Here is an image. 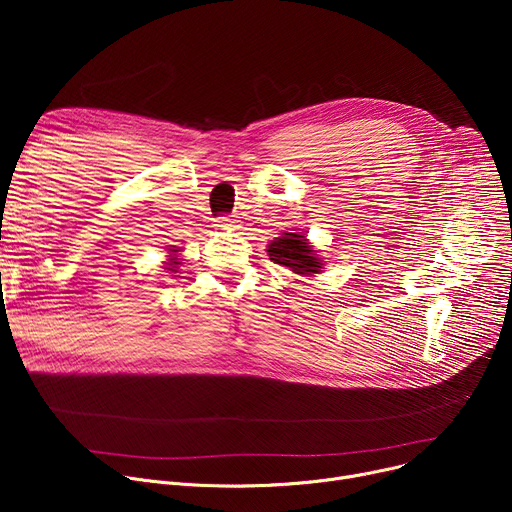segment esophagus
<instances>
[{
  "label": "esophagus",
  "mask_w": 512,
  "mask_h": 512,
  "mask_svg": "<svg viewBox=\"0 0 512 512\" xmlns=\"http://www.w3.org/2000/svg\"><path fill=\"white\" fill-rule=\"evenodd\" d=\"M218 226H220L222 230H234V228H238V220H234L232 215H222Z\"/></svg>",
  "instance_id": "34e87169"
}]
</instances>
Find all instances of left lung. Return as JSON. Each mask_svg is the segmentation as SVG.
I'll return each instance as SVG.
<instances>
[{
	"mask_svg": "<svg viewBox=\"0 0 512 512\" xmlns=\"http://www.w3.org/2000/svg\"><path fill=\"white\" fill-rule=\"evenodd\" d=\"M270 259L288 270L297 274H315L321 263L311 251L309 242L305 236L297 232H284L280 238L272 240V245L267 247Z\"/></svg>",
	"mask_w": 512,
	"mask_h": 512,
	"instance_id": "8db88e82",
	"label": "left lung"
}]
</instances>
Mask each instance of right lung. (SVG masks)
I'll use <instances>...</instances> for the list:
<instances>
[{"label":"right lung","mask_w":512,"mask_h":512,"mask_svg":"<svg viewBox=\"0 0 512 512\" xmlns=\"http://www.w3.org/2000/svg\"><path fill=\"white\" fill-rule=\"evenodd\" d=\"M170 270H172V267H170ZM172 272H174V270H172Z\"/></svg>","instance_id":"1"}]
</instances>
